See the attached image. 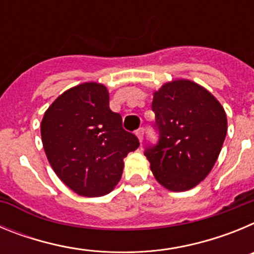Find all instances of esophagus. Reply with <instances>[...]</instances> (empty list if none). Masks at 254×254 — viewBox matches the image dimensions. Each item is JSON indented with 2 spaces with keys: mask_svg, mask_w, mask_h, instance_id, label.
<instances>
[{
  "mask_svg": "<svg viewBox=\"0 0 254 254\" xmlns=\"http://www.w3.org/2000/svg\"><path fill=\"white\" fill-rule=\"evenodd\" d=\"M143 134H145V128H143V127H140V128H138L137 131H136V136H137V137H138L140 142H142Z\"/></svg>",
  "mask_w": 254,
  "mask_h": 254,
  "instance_id": "1",
  "label": "esophagus"
}]
</instances>
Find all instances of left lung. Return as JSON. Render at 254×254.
Instances as JSON below:
<instances>
[{"label":"left lung","mask_w":254,"mask_h":254,"mask_svg":"<svg viewBox=\"0 0 254 254\" xmlns=\"http://www.w3.org/2000/svg\"><path fill=\"white\" fill-rule=\"evenodd\" d=\"M152 112L158 141L145 146L156 181L174 192L206 178L223 147L228 129L220 103L188 80L164 85L154 94Z\"/></svg>","instance_id":"left-lung-1"}]
</instances>
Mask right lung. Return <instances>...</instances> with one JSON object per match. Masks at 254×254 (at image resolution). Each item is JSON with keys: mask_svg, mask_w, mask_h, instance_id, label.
I'll return each mask as SVG.
<instances>
[{"mask_svg": "<svg viewBox=\"0 0 254 254\" xmlns=\"http://www.w3.org/2000/svg\"><path fill=\"white\" fill-rule=\"evenodd\" d=\"M42 141L51 167L80 196L109 193L120 182L123 159L138 138L111 111L107 87L86 82L64 91L44 113Z\"/></svg>", "mask_w": 254, "mask_h": 254, "instance_id": "add662e5", "label": "right lung"}]
</instances>
